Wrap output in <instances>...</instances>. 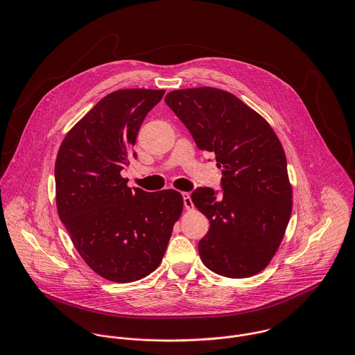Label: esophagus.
<instances>
[{
	"instance_id": "34e87169",
	"label": "esophagus",
	"mask_w": 355,
	"mask_h": 355,
	"mask_svg": "<svg viewBox=\"0 0 355 355\" xmlns=\"http://www.w3.org/2000/svg\"><path fill=\"white\" fill-rule=\"evenodd\" d=\"M183 201H184V207H186L187 210L194 209V203L191 201V197H190L189 193H183Z\"/></svg>"
}]
</instances>
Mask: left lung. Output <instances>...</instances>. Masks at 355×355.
<instances>
[{"label": "left lung", "instance_id": "8db88e82", "mask_svg": "<svg viewBox=\"0 0 355 355\" xmlns=\"http://www.w3.org/2000/svg\"><path fill=\"white\" fill-rule=\"evenodd\" d=\"M166 105L200 150L214 153L223 196L209 187L191 194L209 223L198 243L203 263L242 279L263 270L277 252L293 210L283 146L270 124L234 94L197 87L166 94Z\"/></svg>", "mask_w": 355, "mask_h": 355}]
</instances>
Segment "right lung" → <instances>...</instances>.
<instances>
[{
    "instance_id": "add662e5",
    "label": "right lung",
    "mask_w": 355,
    "mask_h": 355,
    "mask_svg": "<svg viewBox=\"0 0 355 355\" xmlns=\"http://www.w3.org/2000/svg\"><path fill=\"white\" fill-rule=\"evenodd\" d=\"M164 93L107 94L68 131L57 153L58 217L85 262L110 282H137L155 270L183 211L180 193L132 190L120 175L146 114Z\"/></svg>"
}]
</instances>
